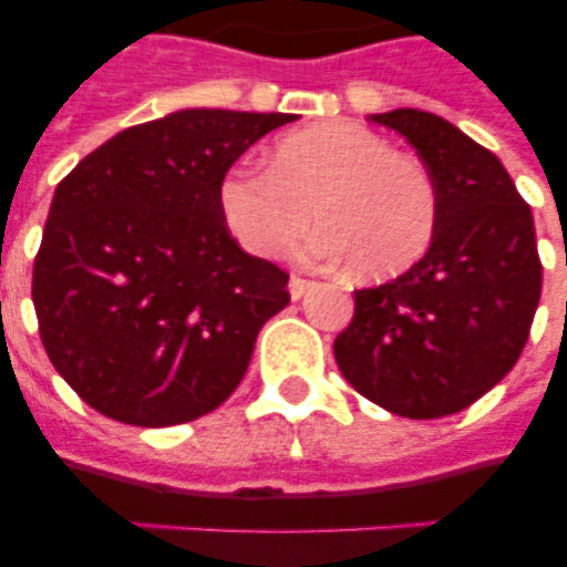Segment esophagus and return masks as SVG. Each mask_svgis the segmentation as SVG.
I'll return each mask as SVG.
<instances>
[{
  "instance_id": "1",
  "label": "esophagus",
  "mask_w": 567,
  "mask_h": 567,
  "mask_svg": "<svg viewBox=\"0 0 567 567\" xmlns=\"http://www.w3.org/2000/svg\"><path fill=\"white\" fill-rule=\"evenodd\" d=\"M311 285H315V282H311V279H306V276H300V274H293L291 282H288V291H291L293 300H300L302 293L309 291Z\"/></svg>"
}]
</instances>
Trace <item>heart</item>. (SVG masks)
Listing matches in <instances>:
<instances>
[{"label":"heart","instance_id":"obj_1","mask_svg":"<svg viewBox=\"0 0 567 567\" xmlns=\"http://www.w3.org/2000/svg\"><path fill=\"white\" fill-rule=\"evenodd\" d=\"M439 185L388 137L347 120L282 137L270 167H235L220 182V212L252 256H279L309 229L323 258L355 276L388 279L426 256L439 229Z\"/></svg>","mask_w":567,"mask_h":567}]
</instances>
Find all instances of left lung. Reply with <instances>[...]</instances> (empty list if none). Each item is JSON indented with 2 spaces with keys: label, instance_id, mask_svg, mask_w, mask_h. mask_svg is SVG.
<instances>
[{
  "label": "left lung",
  "instance_id": "obj_1",
  "mask_svg": "<svg viewBox=\"0 0 567 567\" xmlns=\"http://www.w3.org/2000/svg\"><path fill=\"white\" fill-rule=\"evenodd\" d=\"M373 123L400 132L439 185V229L396 279L355 291L336 338L344 379L414 421L456 414L515 368L542 297L533 212L501 158L430 111Z\"/></svg>",
  "mask_w": 567,
  "mask_h": 567
}]
</instances>
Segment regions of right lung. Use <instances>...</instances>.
Wrapping results in <instances>:
<instances>
[{
	"mask_svg": "<svg viewBox=\"0 0 567 567\" xmlns=\"http://www.w3.org/2000/svg\"><path fill=\"white\" fill-rule=\"evenodd\" d=\"M293 114L188 109L120 132L58 182L34 256L43 350L111 421L173 426L238 388L288 274L238 247L220 182Z\"/></svg>",
	"mask_w": 567,
	"mask_h": 567,
	"instance_id": "1",
	"label": "right lung"
}]
</instances>
